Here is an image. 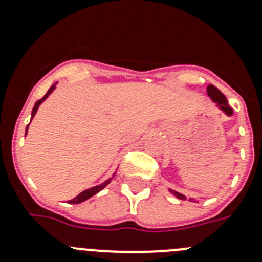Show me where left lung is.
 Segmentation results:
<instances>
[{
    "instance_id": "left-lung-1",
    "label": "left lung",
    "mask_w": 262,
    "mask_h": 262,
    "mask_svg": "<svg viewBox=\"0 0 262 262\" xmlns=\"http://www.w3.org/2000/svg\"><path fill=\"white\" fill-rule=\"evenodd\" d=\"M207 96H209L210 99L215 103L217 110H221L224 115H227V117H232L233 115L232 107L228 105V101H227L226 96L222 93L221 90L217 89V88H215L214 85H209V86H207ZM168 190L170 191L176 198H178V200H186V196H185L184 194L178 193V191L173 190V189H169V187H168ZM189 201H191V202H196L194 198H189Z\"/></svg>"
}]
</instances>
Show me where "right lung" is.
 I'll return each instance as SVG.
<instances>
[{
	"label": "right lung",
	"mask_w": 262,
	"mask_h": 262,
	"mask_svg": "<svg viewBox=\"0 0 262 262\" xmlns=\"http://www.w3.org/2000/svg\"><path fill=\"white\" fill-rule=\"evenodd\" d=\"M56 85H57V82H55V84H53L52 86H51L50 89H48V92H47V93H46V96L43 97V98H41V99H39V101H36L35 105H34V107H32V111H31V120H32V118L35 117V114H36V111H38L39 106H40L41 103L45 102V101L48 98V97H50V94L52 93L53 90L56 89ZM31 120H30V123H31ZM30 123L27 124V127H26V134H25V136L27 135V131H29ZM114 177H115V173H114V174H113V176H111L110 178H107V180H106L105 182H102V184L97 185V186L90 187V189H86V190H84V191H82V193H80L77 196H76V198H73V200L69 201V203H75V205H77V203L85 202V201H86V200H89L90 196L96 195V194L99 193V191L102 190V189H105V187L107 186L108 184H110L111 180H113V178H114Z\"/></svg>",
	"instance_id": "1"
}]
</instances>
